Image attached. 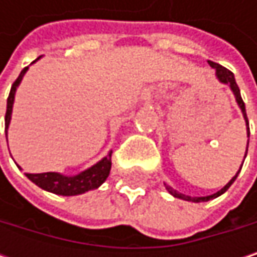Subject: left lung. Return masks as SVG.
<instances>
[{
	"instance_id": "8db88e82",
	"label": "left lung",
	"mask_w": 257,
	"mask_h": 257,
	"mask_svg": "<svg viewBox=\"0 0 257 257\" xmlns=\"http://www.w3.org/2000/svg\"><path fill=\"white\" fill-rule=\"evenodd\" d=\"M208 64H210V67H213L214 70H216V74H217V78L222 81V83H226V84H229L232 89V92H233V95H235V99H236V102H238V105H239V108H241V111H242V114H244V119H245V125H247V137H250V128H248V119H247V113H245V104H244V101H242V98H241V93H239V87H238V84H236V81H235V77H233V73L229 71L228 68H225V67H222L220 64H216V62H213V61H208ZM247 149H248V143H247ZM245 156H247V150H245ZM245 159V158H244ZM239 171H241V168H239ZM239 171L236 173V176L239 174ZM236 176L233 177V179L223 187V189H220L219 192H216V193H213V195H208V196H201V198H192V196H187V195H183V193H179V192H176L174 189H171L170 186H167V189H168V192L173 195V196H176V198H180V199H184V201H192V202H204V201H210V199H213V198H217V196H220L222 193H225L228 189H229V186H231L232 183L235 181L236 179Z\"/></svg>"
}]
</instances>
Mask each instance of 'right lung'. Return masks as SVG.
Instances as JSON below:
<instances>
[{"label": "right lung", "instance_id": "1", "mask_svg": "<svg viewBox=\"0 0 257 257\" xmlns=\"http://www.w3.org/2000/svg\"><path fill=\"white\" fill-rule=\"evenodd\" d=\"M37 61V59H35ZM34 61V62H35ZM28 67H25L19 77L15 80V83L12 84L9 98H7V111H6V137H7V128L12 119V108H13V101H15V92L16 87L19 86L21 80L24 77V74L26 73ZM111 170V152L98 164H95L93 167H90L89 170L80 173L77 176L73 177H67L58 173H41V174H29L25 173V176L31 180L32 183H35L38 187L56 193V195H64V196H73V195H80L84 193L87 190L96 189L99 187L105 179L108 177Z\"/></svg>", "mask_w": 257, "mask_h": 257}]
</instances>
